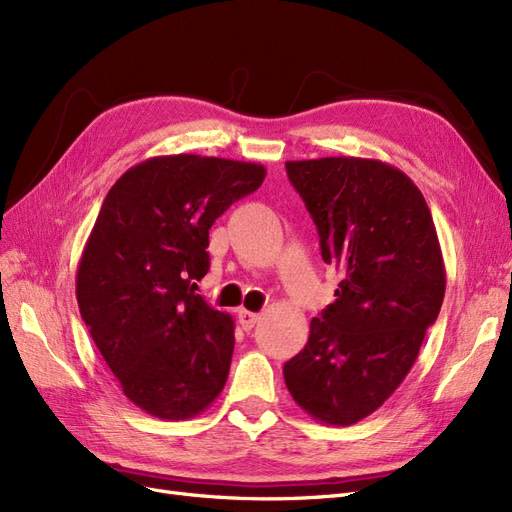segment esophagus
I'll use <instances>...</instances> for the list:
<instances>
[{"label": "esophagus", "instance_id": "1", "mask_svg": "<svg viewBox=\"0 0 512 512\" xmlns=\"http://www.w3.org/2000/svg\"><path fill=\"white\" fill-rule=\"evenodd\" d=\"M237 317H239V324H241L243 330H252V328L258 324V320H260L258 313L248 311V309H239V311H237Z\"/></svg>", "mask_w": 512, "mask_h": 512}]
</instances>
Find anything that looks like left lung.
I'll list each match as a JSON object with an SVG mask.
<instances>
[{
  "instance_id": "1",
  "label": "left lung",
  "mask_w": 512,
  "mask_h": 512,
  "mask_svg": "<svg viewBox=\"0 0 512 512\" xmlns=\"http://www.w3.org/2000/svg\"><path fill=\"white\" fill-rule=\"evenodd\" d=\"M288 178L343 275L337 301L313 317L303 351L284 364L294 402L351 426L409 375L445 298V262L424 195L407 173L356 156L288 161Z\"/></svg>"
}]
</instances>
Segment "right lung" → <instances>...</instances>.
Listing matches in <instances>:
<instances>
[{"label":"right lung","instance_id":"right-lung-1","mask_svg":"<svg viewBox=\"0 0 512 512\" xmlns=\"http://www.w3.org/2000/svg\"><path fill=\"white\" fill-rule=\"evenodd\" d=\"M267 169L228 158L154 156L110 188L76 273L82 320L122 392L158 419H188L228 377L235 322L197 294L209 228Z\"/></svg>","mask_w":512,"mask_h":512}]
</instances>
